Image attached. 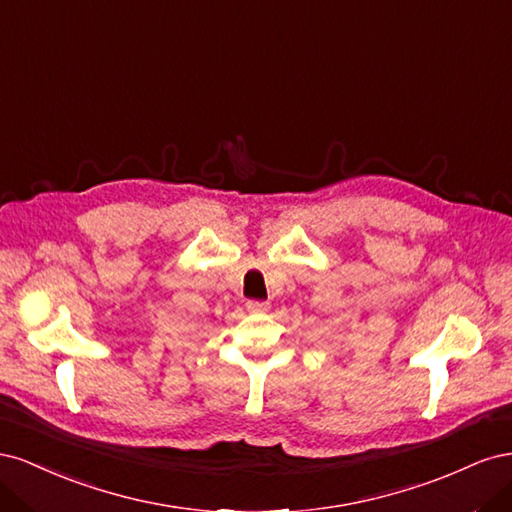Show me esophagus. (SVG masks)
Listing matches in <instances>:
<instances>
[{
    "mask_svg": "<svg viewBox=\"0 0 512 512\" xmlns=\"http://www.w3.org/2000/svg\"><path fill=\"white\" fill-rule=\"evenodd\" d=\"M245 307H247V312H252V314H265V312H269V303L267 301H247Z\"/></svg>",
    "mask_w": 512,
    "mask_h": 512,
    "instance_id": "esophagus-1",
    "label": "esophagus"
}]
</instances>
